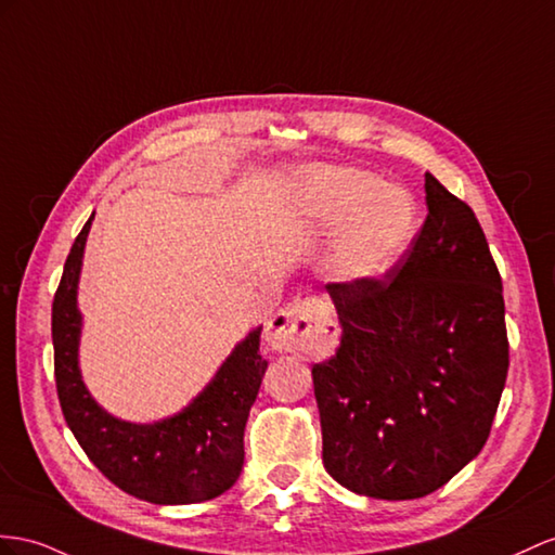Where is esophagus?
<instances>
[{"label":"esophagus","instance_id":"34e87169","mask_svg":"<svg viewBox=\"0 0 555 555\" xmlns=\"http://www.w3.org/2000/svg\"><path fill=\"white\" fill-rule=\"evenodd\" d=\"M269 343L291 353H317L331 349L337 339V325L331 319L328 302L314 295H297L279 309L267 325Z\"/></svg>","mask_w":555,"mask_h":555}]
</instances>
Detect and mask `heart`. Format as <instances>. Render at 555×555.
Instances as JSON below:
<instances>
[{"label":"heart","mask_w":555,"mask_h":555,"mask_svg":"<svg viewBox=\"0 0 555 555\" xmlns=\"http://www.w3.org/2000/svg\"><path fill=\"white\" fill-rule=\"evenodd\" d=\"M295 208L314 230H331L325 267L339 281H367L401 258L417 230L410 192L357 166H311L293 184Z\"/></svg>","instance_id":"1"}]
</instances>
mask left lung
<instances>
[{
  "label": "left lung",
  "mask_w": 555,
  "mask_h": 555,
  "mask_svg": "<svg viewBox=\"0 0 555 555\" xmlns=\"http://www.w3.org/2000/svg\"><path fill=\"white\" fill-rule=\"evenodd\" d=\"M426 216L385 276L328 283L343 337L311 367L323 466L375 500L443 488L486 446L508 373L502 276L462 198L424 176Z\"/></svg>",
  "instance_id": "obj_1"
}]
</instances>
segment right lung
<instances>
[{
  "mask_svg": "<svg viewBox=\"0 0 555 555\" xmlns=\"http://www.w3.org/2000/svg\"><path fill=\"white\" fill-rule=\"evenodd\" d=\"M91 220L75 238L53 297L55 389L69 431L105 478L152 504H194L230 490L244 466V429L267 361L255 328L182 413L154 424L112 417L83 387L77 349L81 314L77 283Z\"/></svg>",
  "mask_w": 555,
  "mask_h": 555,
  "instance_id": "obj_1",
  "label": "right lung"
}]
</instances>
